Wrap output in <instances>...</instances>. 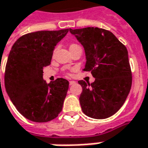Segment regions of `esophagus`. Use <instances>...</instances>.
<instances>
[{"label": "esophagus", "instance_id": "obj_1", "mask_svg": "<svg viewBox=\"0 0 148 148\" xmlns=\"http://www.w3.org/2000/svg\"><path fill=\"white\" fill-rule=\"evenodd\" d=\"M69 84H70V86H72V85H74V84H76V81H69Z\"/></svg>", "mask_w": 148, "mask_h": 148}]
</instances>
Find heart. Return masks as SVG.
<instances>
[{
	"instance_id": "obj_1",
	"label": "heart",
	"mask_w": 148,
	"mask_h": 148,
	"mask_svg": "<svg viewBox=\"0 0 148 148\" xmlns=\"http://www.w3.org/2000/svg\"><path fill=\"white\" fill-rule=\"evenodd\" d=\"M74 46H77V45L76 44H72L71 46H70V48H72V47H74Z\"/></svg>"
}]
</instances>
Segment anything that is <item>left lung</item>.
Masks as SVG:
<instances>
[{"instance_id":"8db88e82","label":"left lung","mask_w":148,"mask_h":148,"mask_svg":"<svg viewBox=\"0 0 148 148\" xmlns=\"http://www.w3.org/2000/svg\"><path fill=\"white\" fill-rule=\"evenodd\" d=\"M85 49L84 71L95 81L81 80L80 103L83 112L95 119L110 117L122 107L130 91L132 72L126 47L110 31L99 27L69 29Z\"/></svg>"}]
</instances>
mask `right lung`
<instances>
[{
  "label": "right lung",
  "mask_w": 148,
  "mask_h": 148,
  "mask_svg": "<svg viewBox=\"0 0 148 148\" xmlns=\"http://www.w3.org/2000/svg\"><path fill=\"white\" fill-rule=\"evenodd\" d=\"M68 31L30 32L12 46L5 72V90L17 110L32 121L48 122L62 111L69 82L58 78L47 84L43 67L50 64L55 45Z\"/></svg>",
  "instance_id": "right-lung-1"
}]
</instances>
